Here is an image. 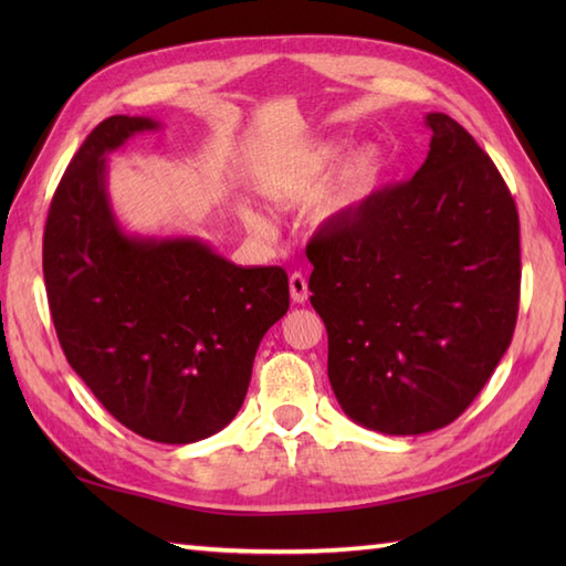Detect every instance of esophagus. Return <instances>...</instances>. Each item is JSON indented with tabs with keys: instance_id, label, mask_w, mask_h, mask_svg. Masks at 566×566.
I'll return each mask as SVG.
<instances>
[{
	"instance_id": "1",
	"label": "esophagus",
	"mask_w": 566,
	"mask_h": 566,
	"mask_svg": "<svg viewBox=\"0 0 566 566\" xmlns=\"http://www.w3.org/2000/svg\"><path fill=\"white\" fill-rule=\"evenodd\" d=\"M290 294H292V302L296 304H304L308 298V282L302 272H294L290 276Z\"/></svg>"
}]
</instances>
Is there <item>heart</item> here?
<instances>
[{"label": "heart", "instance_id": "obj_1", "mask_svg": "<svg viewBox=\"0 0 566 566\" xmlns=\"http://www.w3.org/2000/svg\"><path fill=\"white\" fill-rule=\"evenodd\" d=\"M347 146H350V143L345 138L318 140L302 155H296L286 170L262 177L260 187L264 195H270L272 199L294 197L306 179L323 177L331 172L333 167L343 160ZM387 148L379 146V143H365V146H359L350 158L340 165L338 177L333 179L331 189L316 203L314 221L318 226H340L347 219H353V216L377 195L379 187L384 185V177H387ZM250 221L260 223L258 216H250Z\"/></svg>", "mask_w": 566, "mask_h": 566}]
</instances>
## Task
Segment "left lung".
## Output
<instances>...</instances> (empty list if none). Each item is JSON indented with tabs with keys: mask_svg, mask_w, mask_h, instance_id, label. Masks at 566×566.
<instances>
[{
	"mask_svg": "<svg viewBox=\"0 0 566 566\" xmlns=\"http://www.w3.org/2000/svg\"><path fill=\"white\" fill-rule=\"evenodd\" d=\"M403 185L306 248L311 304L328 331L345 416L384 436L444 428L509 350L521 296V226L496 165L448 114Z\"/></svg>",
	"mask_w": 566,
	"mask_h": 566,
	"instance_id": "8db88e82",
	"label": "left lung"
}]
</instances>
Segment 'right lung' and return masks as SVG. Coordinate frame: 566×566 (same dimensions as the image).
Instances as JSON below:
<instances>
[{
  "label": "right lung",
  "instance_id": "1",
  "mask_svg": "<svg viewBox=\"0 0 566 566\" xmlns=\"http://www.w3.org/2000/svg\"><path fill=\"white\" fill-rule=\"evenodd\" d=\"M160 128L118 114L82 143L48 211L43 276L67 363L106 411L143 438L187 444L240 411L262 335L290 308V282L197 235L118 223L106 155Z\"/></svg>",
  "mask_w": 566,
  "mask_h": 566
}]
</instances>
